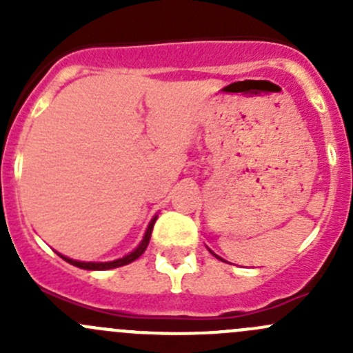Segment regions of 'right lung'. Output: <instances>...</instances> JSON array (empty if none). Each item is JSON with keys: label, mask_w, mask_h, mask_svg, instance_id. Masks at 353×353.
Here are the masks:
<instances>
[{"label": "right lung", "mask_w": 353, "mask_h": 353, "mask_svg": "<svg viewBox=\"0 0 353 353\" xmlns=\"http://www.w3.org/2000/svg\"><path fill=\"white\" fill-rule=\"evenodd\" d=\"M155 220H157V216H155L154 220H152L150 225H148V229H147V232H145V237H143V241H141V244L138 245V248L134 249V251L131 252V254L124 256V258H121V259H116V261H109V263H85V261H74V259H70V258H66V256H61V254H59V256H61V258L65 259V261L71 263V265H73V266H78V268H83V270H110V268H119V266L128 265V263L134 261V259H138L141 254H143L145 249H147L148 243H150L152 229H154Z\"/></svg>", "instance_id": "obj_1"}]
</instances>
